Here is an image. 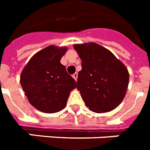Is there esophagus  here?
Listing matches in <instances>:
<instances>
[{
    "mask_svg": "<svg viewBox=\"0 0 150 150\" xmlns=\"http://www.w3.org/2000/svg\"><path fill=\"white\" fill-rule=\"evenodd\" d=\"M72 77L75 79V81H77V78H78V73L77 72H75V74H73L72 75Z\"/></svg>",
    "mask_w": 150,
    "mask_h": 150,
    "instance_id": "34e87169",
    "label": "esophagus"
}]
</instances>
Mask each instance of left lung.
Segmentation results:
<instances>
[{"mask_svg":"<svg viewBox=\"0 0 150 150\" xmlns=\"http://www.w3.org/2000/svg\"><path fill=\"white\" fill-rule=\"evenodd\" d=\"M82 60L77 89L92 111L108 112L123 100L128 86V69L111 52L95 43L74 46Z\"/></svg>","mask_w":150,"mask_h":150,"instance_id":"left-lung-1","label":"left lung"}]
</instances>
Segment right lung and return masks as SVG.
I'll return each instance as SVG.
<instances>
[{
	"label": "right lung",
	"mask_w": 150,
	"mask_h": 150,
	"mask_svg": "<svg viewBox=\"0 0 150 150\" xmlns=\"http://www.w3.org/2000/svg\"><path fill=\"white\" fill-rule=\"evenodd\" d=\"M67 48L50 46L39 51L22 71L20 83L29 102L44 113H56L65 107L76 82L60 61Z\"/></svg>",
	"instance_id": "right-lung-1"
}]
</instances>
